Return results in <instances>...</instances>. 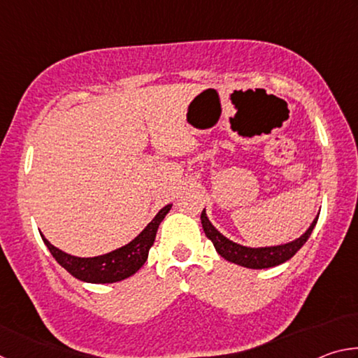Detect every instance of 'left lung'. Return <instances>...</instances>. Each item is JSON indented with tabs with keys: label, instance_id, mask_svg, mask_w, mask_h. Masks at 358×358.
<instances>
[{
	"label": "left lung",
	"instance_id": "8db88e82",
	"mask_svg": "<svg viewBox=\"0 0 358 358\" xmlns=\"http://www.w3.org/2000/svg\"><path fill=\"white\" fill-rule=\"evenodd\" d=\"M317 217L319 215L316 216V220L313 221L310 229H308L300 238L290 241V243H286V245L265 246V248H248L226 238L220 230L210 222L207 213H205V208L201 215V221H202L205 235L211 240V243L215 245V250L221 257H224L232 264L246 266V268L259 270V268H270V266L281 265L290 257H294L295 252L306 243L308 238H310L313 229L317 222Z\"/></svg>",
	"mask_w": 358,
	"mask_h": 358
}]
</instances>
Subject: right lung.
<instances>
[{
	"instance_id": "1",
	"label": "right lung",
	"mask_w": 358,
	"mask_h": 358,
	"mask_svg": "<svg viewBox=\"0 0 358 358\" xmlns=\"http://www.w3.org/2000/svg\"><path fill=\"white\" fill-rule=\"evenodd\" d=\"M171 208L172 203H169L164 208L157 211L153 221H151L134 240L129 241L128 245L96 257L71 256V254H66L64 251L53 246L42 234L41 237L44 240L48 251L52 252V256L55 257L57 262L62 265L64 270H68L72 276L77 278V280L94 284L117 282L134 275L145 264V260L148 257L150 248L155 243L157 227H159L161 221L164 220Z\"/></svg>"
}]
</instances>
